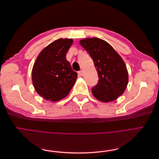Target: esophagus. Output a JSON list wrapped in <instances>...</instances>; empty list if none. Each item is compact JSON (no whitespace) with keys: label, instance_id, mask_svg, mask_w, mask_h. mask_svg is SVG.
I'll return each mask as SVG.
<instances>
[{"label":"esophagus","instance_id":"34e87169","mask_svg":"<svg viewBox=\"0 0 159 159\" xmlns=\"http://www.w3.org/2000/svg\"><path fill=\"white\" fill-rule=\"evenodd\" d=\"M78 75L80 76H82L83 75V71H78Z\"/></svg>","mask_w":159,"mask_h":159}]
</instances>
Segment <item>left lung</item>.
<instances>
[{
  "label": "left lung",
  "instance_id": "1",
  "mask_svg": "<svg viewBox=\"0 0 159 159\" xmlns=\"http://www.w3.org/2000/svg\"><path fill=\"white\" fill-rule=\"evenodd\" d=\"M80 42L92 58L98 74V82L91 89L93 96L103 102L117 99L128 84V72L123 59L109 43L99 38H86Z\"/></svg>",
  "mask_w": 159,
  "mask_h": 159
}]
</instances>
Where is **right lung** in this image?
Listing matches in <instances>:
<instances>
[{
    "label": "right lung",
    "instance_id": "add662e5",
    "mask_svg": "<svg viewBox=\"0 0 159 159\" xmlns=\"http://www.w3.org/2000/svg\"><path fill=\"white\" fill-rule=\"evenodd\" d=\"M73 40H56L47 46L37 57L32 78L36 92L43 98L57 102L68 95L78 78L66 60V53Z\"/></svg>",
    "mask_w": 159,
    "mask_h": 159
}]
</instances>
